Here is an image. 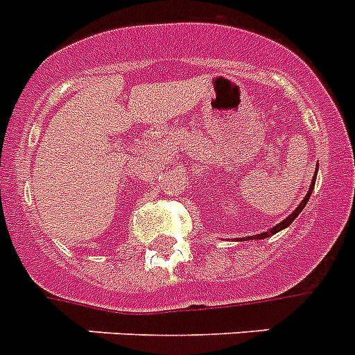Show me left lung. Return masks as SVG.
<instances>
[{"label": "left lung", "mask_w": 355, "mask_h": 355, "mask_svg": "<svg viewBox=\"0 0 355 355\" xmlns=\"http://www.w3.org/2000/svg\"><path fill=\"white\" fill-rule=\"evenodd\" d=\"M316 169H318V166H316ZM314 180H316V175H314V178H313V182H311V187H309V191H307V195H306V198L302 200V203L300 205H298L297 209H295V212H291V214L288 216V218H286L284 221H280L279 225H277V227H273V229L270 230V232H264V234H259V236H255V239H264V237H268V236H271V234H275V232H279V230H282V229H286V227H289V223H291L293 220H295V218H297L298 214H300L302 212V209L306 207V203H307V200H309V196H311V193H313V189H314ZM252 239V237H250Z\"/></svg>", "instance_id": "obj_1"}]
</instances>
